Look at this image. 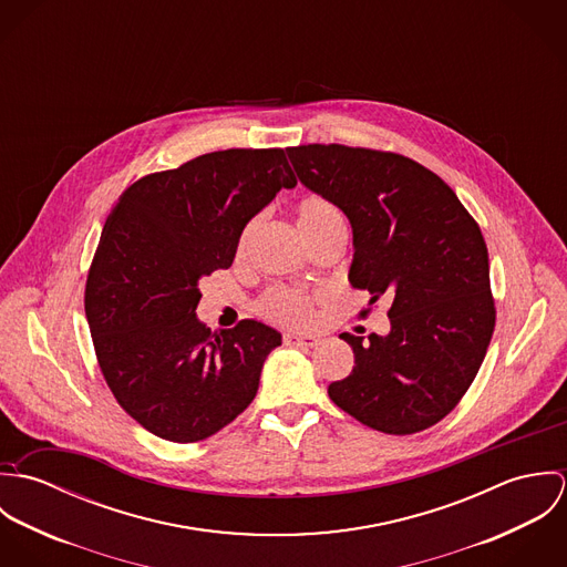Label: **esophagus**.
<instances>
[{
    "mask_svg": "<svg viewBox=\"0 0 567 567\" xmlns=\"http://www.w3.org/2000/svg\"><path fill=\"white\" fill-rule=\"evenodd\" d=\"M284 342L290 344V347H317L321 342L319 336H312V333H295V331H288L284 333Z\"/></svg>",
    "mask_w": 567,
    "mask_h": 567,
    "instance_id": "1",
    "label": "esophagus"
}]
</instances>
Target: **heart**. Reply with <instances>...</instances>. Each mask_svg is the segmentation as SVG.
Segmentation results:
<instances>
[{
  "label": "heart",
  "instance_id": "1",
  "mask_svg": "<svg viewBox=\"0 0 567 567\" xmlns=\"http://www.w3.org/2000/svg\"><path fill=\"white\" fill-rule=\"evenodd\" d=\"M257 218H252L238 238V257L248 250V244L255 236ZM297 225L308 243H315L333 231H347V223L342 212L329 203L323 196H306L297 205ZM321 292L306 290V288H290V286H275L268 288L255 303V312L270 323L284 327H299L310 323L315 317V308L321 301Z\"/></svg>",
  "mask_w": 567,
  "mask_h": 567
}]
</instances>
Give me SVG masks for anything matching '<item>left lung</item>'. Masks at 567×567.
Masks as SVG:
<instances>
[{"label": "left lung", "instance_id": "1", "mask_svg": "<svg viewBox=\"0 0 567 567\" xmlns=\"http://www.w3.org/2000/svg\"><path fill=\"white\" fill-rule=\"evenodd\" d=\"M306 187L353 229L349 281L391 301V333H340L353 369L331 402L384 434H414L472 386L495 329L488 252L478 223L434 172L398 153L308 144L288 148Z\"/></svg>", "mask_w": 567, "mask_h": 567}]
</instances>
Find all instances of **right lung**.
Returning <instances> with one entry per match:
<instances>
[{
	"label": "right lung",
	"mask_w": 567,
	"mask_h": 567,
	"mask_svg": "<svg viewBox=\"0 0 567 567\" xmlns=\"http://www.w3.org/2000/svg\"><path fill=\"white\" fill-rule=\"evenodd\" d=\"M295 185L281 148H229L142 176L111 209L84 315L113 398L155 436L203 441L255 400L281 333L250 319L212 331L198 279L229 268L246 223Z\"/></svg>",
	"instance_id": "1"
}]
</instances>
